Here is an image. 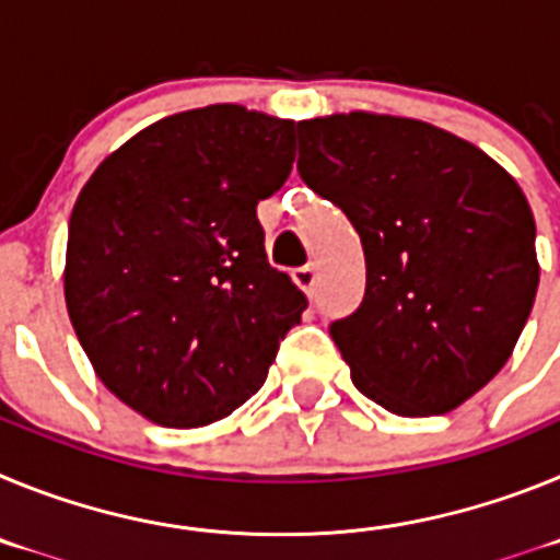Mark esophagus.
<instances>
[{"mask_svg": "<svg viewBox=\"0 0 560 560\" xmlns=\"http://www.w3.org/2000/svg\"><path fill=\"white\" fill-rule=\"evenodd\" d=\"M316 266L314 264H308V266H300V269H294V283L300 285V289L303 291H314V285H316Z\"/></svg>", "mask_w": 560, "mask_h": 560, "instance_id": "1", "label": "esophagus"}]
</instances>
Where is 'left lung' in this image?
<instances>
[{
    "label": "left lung",
    "instance_id": "8db88e82",
    "mask_svg": "<svg viewBox=\"0 0 560 560\" xmlns=\"http://www.w3.org/2000/svg\"><path fill=\"white\" fill-rule=\"evenodd\" d=\"M300 179L359 232L364 300L330 323L361 395L443 415L511 359L538 289L536 221L504 167L429 122L334 114L296 122Z\"/></svg>",
    "mask_w": 560,
    "mask_h": 560
}]
</instances>
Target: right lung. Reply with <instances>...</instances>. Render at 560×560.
Returning <instances> with one entry per match:
<instances>
[{"instance_id":"1","label":"right lung","mask_w":560,"mask_h":560,"mask_svg":"<svg viewBox=\"0 0 560 560\" xmlns=\"http://www.w3.org/2000/svg\"><path fill=\"white\" fill-rule=\"evenodd\" d=\"M294 122L207 106L114 151L69 219V319L101 381L171 429L264 387L308 300L266 260L257 201L289 179Z\"/></svg>"}]
</instances>
